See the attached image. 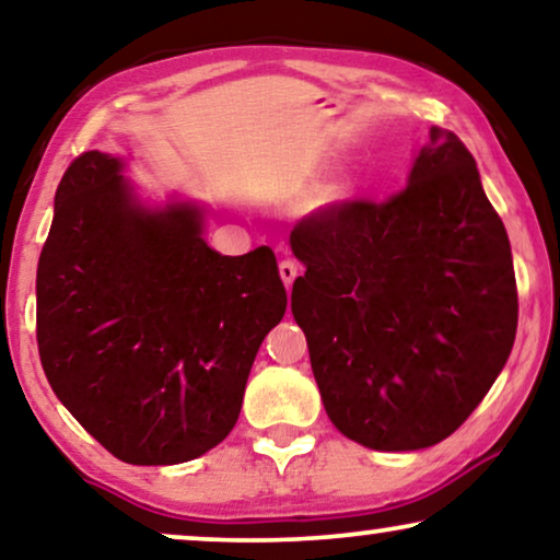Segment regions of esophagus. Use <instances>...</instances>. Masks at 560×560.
<instances>
[{"label":"esophagus","mask_w":560,"mask_h":560,"mask_svg":"<svg viewBox=\"0 0 560 560\" xmlns=\"http://www.w3.org/2000/svg\"><path fill=\"white\" fill-rule=\"evenodd\" d=\"M280 278L282 282H285V288H290L298 278V265L293 262V259H282L280 262Z\"/></svg>","instance_id":"obj_1"}]
</instances>
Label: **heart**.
<instances>
[{"label": "heart", "instance_id": "b5f03b06", "mask_svg": "<svg viewBox=\"0 0 560 560\" xmlns=\"http://www.w3.org/2000/svg\"><path fill=\"white\" fill-rule=\"evenodd\" d=\"M336 190H341V186H336Z\"/></svg>", "mask_w": 560, "mask_h": 560}]
</instances>
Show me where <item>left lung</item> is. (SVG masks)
I'll use <instances>...</instances> for the list:
<instances>
[{
	"instance_id": "obj_1",
	"label": "left lung",
	"mask_w": 560,
	"mask_h": 560,
	"mask_svg": "<svg viewBox=\"0 0 560 560\" xmlns=\"http://www.w3.org/2000/svg\"><path fill=\"white\" fill-rule=\"evenodd\" d=\"M290 247L305 267L290 311L331 423L374 451L448 439L517 331L510 240L464 142L433 127L408 188L305 219Z\"/></svg>"
}]
</instances>
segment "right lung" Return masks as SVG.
I'll list each match as a JSON object with an SVG mask.
<instances>
[{"label":"right lung","instance_id":"obj_1","mask_svg":"<svg viewBox=\"0 0 560 560\" xmlns=\"http://www.w3.org/2000/svg\"><path fill=\"white\" fill-rule=\"evenodd\" d=\"M125 171L127 158L91 150L60 180L37 349L52 393L109 454L173 466L232 433L288 295L270 247L221 255L201 203H152Z\"/></svg>","mask_w":560,"mask_h":560}]
</instances>
